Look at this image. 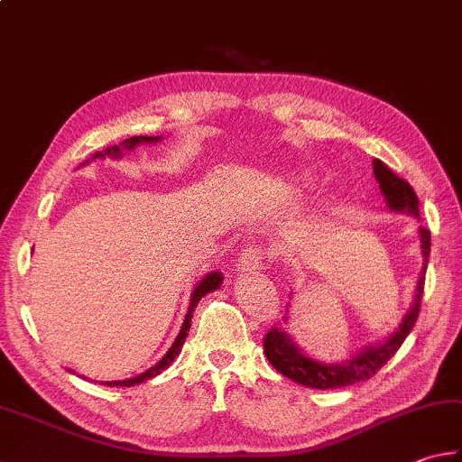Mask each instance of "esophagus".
Masks as SVG:
<instances>
[{
    "mask_svg": "<svg viewBox=\"0 0 462 462\" xmlns=\"http://www.w3.org/2000/svg\"><path fill=\"white\" fill-rule=\"evenodd\" d=\"M265 265V251L259 245H251L241 251L239 255V269L241 272H257Z\"/></svg>",
    "mask_w": 462,
    "mask_h": 462,
    "instance_id": "obj_1",
    "label": "esophagus"
}]
</instances>
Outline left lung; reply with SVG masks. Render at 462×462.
<instances>
[{
	"label": "left lung",
	"mask_w": 462,
	"mask_h": 462,
	"mask_svg": "<svg viewBox=\"0 0 462 462\" xmlns=\"http://www.w3.org/2000/svg\"><path fill=\"white\" fill-rule=\"evenodd\" d=\"M374 177H376L382 195L386 199V205L393 213H404L419 219V197H416L414 189L408 185L404 179L394 175L384 162L374 159ZM420 235V251H422V269L419 275V282H416L414 290V300L412 306L408 308L404 313L400 326L382 342H376L372 346L362 347L360 352H356L352 358L336 362V364H326L313 358V356L306 354L301 347L293 342L290 334H285L282 328H272L263 339L265 356L272 366L283 374L293 382H298L301 386L308 388H318V390H334V388H344L358 384L372 378L384 364L393 358L398 352V347L402 346L406 336L411 334L412 326L416 324V318H419L420 311V301H422V291H424V275L426 267H429V255H430V231L419 227ZM287 319V316H285Z\"/></svg>",
	"instance_id": "left-lung-1"
}]
</instances>
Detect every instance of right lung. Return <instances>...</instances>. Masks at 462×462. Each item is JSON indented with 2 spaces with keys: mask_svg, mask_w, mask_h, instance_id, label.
<instances>
[{
  "mask_svg": "<svg viewBox=\"0 0 462 462\" xmlns=\"http://www.w3.org/2000/svg\"><path fill=\"white\" fill-rule=\"evenodd\" d=\"M161 138H162V136H130V138H126V141H123L120 144L110 146V149H104L102 152H96V154L92 156V161H96V159H106V156H110V159H120V156H123V151H134L138 144H154V143H161ZM88 162H90V161L82 162L80 167H84V164H88ZM221 283H223V273H221V272H211V273H207V275L203 277V280L195 285L193 293H190L189 310H187L185 321H182V326H180L179 336L175 337V342H172V346L169 347V352L164 354L162 358H161L159 362H156L152 368H149V370L143 372V374H138V376H134V378L100 382V384H106V386H112V388H115V386H116V388H118V386L130 388V386H134V384H143L144 380H151V378H154V376H159V374H161L162 370H167V368L171 366V364H172V360H175L177 356H179V352L182 350V344H185V339H187V336H189L190 319H193V311H195V308H197V303L201 301L203 295L211 293V291H215V290H219ZM68 372L74 374V370H68Z\"/></svg>",
  "mask_w": 462,
  "mask_h": 462,
  "instance_id": "add662e5",
  "label": "right lung"
}]
</instances>
